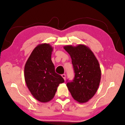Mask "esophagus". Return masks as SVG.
Masks as SVG:
<instances>
[{
    "label": "esophagus",
    "mask_w": 125,
    "mask_h": 125,
    "mask_svg": "<svg viewBox=\"0 0 125 125\" xmlns=\"http://www.w3.org/2000/svg\"><path fill=\"white\" fill-rule=\"evenodd\" d=\"M62 77L63 78V79H64V80H65V74H62Z\"/></svg>",
    "instance_id": "obj_1"
}]
</instances>
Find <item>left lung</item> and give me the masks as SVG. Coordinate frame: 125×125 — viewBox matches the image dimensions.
<instances>
[{"label":"left lung","mask_w":125,"mask_h":125,"mask_svg":"<svg viewBox=\"0 0 125 125\" xmlns=\"http://www.w3.org/2000/svg\"><path fill=\"white\" fill-rule=\"evenodd\" d=\"M72 60L75 72L73 81L67 86L72 97L79 103L87 102L94 97L101 79L100 65L94 54L84 44L64 46Z\"/></svg>","instance_id":"1"}]
</instances>
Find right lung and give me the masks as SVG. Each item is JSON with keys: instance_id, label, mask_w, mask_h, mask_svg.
I'll list each match as a JSON object with an SVG mask.
<instances>
[{"instance_id": "1", "label": "right lung", "mask_w": 125, "mask_h": 125, "mask_svg": "<svg viewBox=\"0 0 125 125\" xmlns=\"http://www.w3.org/2000/svg\"><path fill=\"white\" fill-rule=\"evenodd\" d=\"M53 48L48 43L37 46L26 63L25 80L31 94L42 103L51 100L59 84L64 82L61 75L55 73L51 60Z\"/></svg>"}]
</instances>
